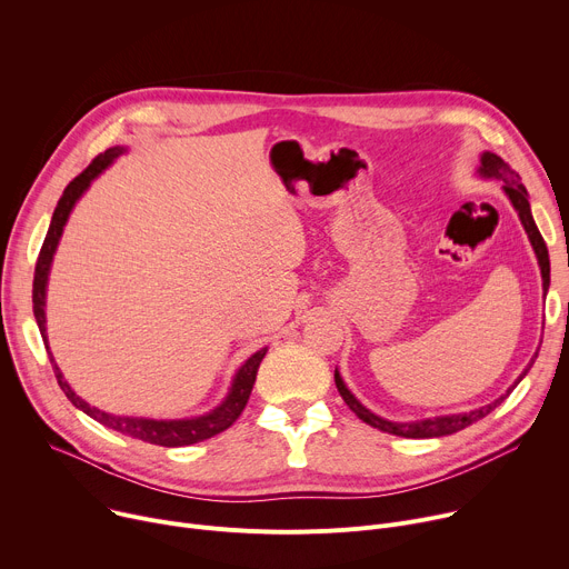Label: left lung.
Returning <instances> with one entry per match:
<instances>
[{"instance_id":"8db88e82","label":"left lung","mask_w":569,"mask_h":569,"mask_svg":"<svg viewBox=\"0 0 569 569\" xmlns=\"http://www.w3.org/2000/svg\"><path fill=\"white\" fill-rule=\"evenodd\" d=\"M477 176L483 178V180H497L501 182V189L503 194L509 197L511 206L516 208L527 234H529V241L533 246V252L538 258V267H540V276H542V291L547 293L549 289V252H547V246H545V239L533 221V214H531V206H529V194L527 189L520 180V173H516L507 162H503L499 156L490 153V151H483L481 158H479V167H477ZM538 352L533 355V359L529 361V366L522 370V375L518 377V380L507 389V393H501L497 400H492L490 405H483L479 409H472V411H466V413H450V416H433V418H422V420H409V422H396V420H387L382 416L372 413L370 409H366L355 396L352 391L346 387L343 377L339 370H335V382H337V389L343 398V402L352 409V413L363 420L366 425L380 429V431H387V433H393V436H402V438H438V436H448V433H455V431H461L466 429L468 425L481 420L483 416H488L495 407H499L503 400H507L511 396V391L525 380V375L531 370L533 361H536Z\"/></svg>"}]
</instances>
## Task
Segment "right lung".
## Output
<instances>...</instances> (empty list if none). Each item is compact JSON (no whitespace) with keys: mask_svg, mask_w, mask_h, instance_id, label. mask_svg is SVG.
Masks as SVG:
<instances>
[{"mask_svg":"<svg viewBox=\"0 0 569 569\" xmlns=\"http://www.w3.org/2000/svg\"><path fill=\"white\" fill-rule=\"evenodd\" d=\"M121 153H126L123 147H112L108 151H103L101 156H97L90 167L79 173L68 187L66 192H62L56 210H53V217H51V223H49V230H47V237H44V243L40 248V256H38V262H36V276H33V317H36V323L40 328V335H42V341H44V348L49 352V361H51V368L56 372V380H58V387L62 389V393L68 396V400L81 409L83 413H88L90 418H94L97 422H101L103 427L108 429H114L123 436H131V438H138V440H144V443H151V446H162V448H182V446H194L199 443V440H206V438H212L221 431H226L243 411L248 398H250V391H252V385H256V377H258V368L267 355L269 348H260L258 352H252L234 372L232 382H230V389L226 393V398L210 411L201 413V416H192V418H173V420H158V418H142V416H114V413H108V411H101L92 405H88L81 396L74 393V389L68 385L66 377H62L58 363L53 361V355L49 350V339H47V313H44V307H47V282H49V271H51V262H53V256H56V248H58V241L62 237V230H66V223L74 210V206L79 203V199L88 192V187L92 184L94 178H99V173H103Z\"/></svg>","mask_w":569,"mask_h":569,"instance_id":"right-lung-1","label":"right lung"}]
</instances>
